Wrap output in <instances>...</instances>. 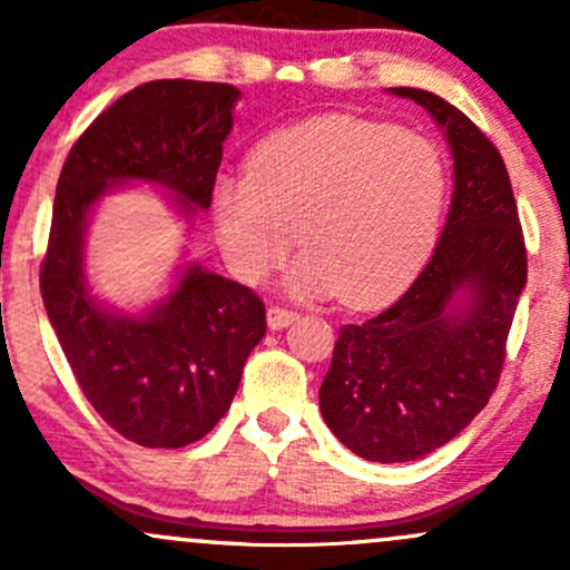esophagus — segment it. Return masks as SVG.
Listing matches in <instances>:
<instances>
[{"label":"esophagus","instance_id":"1","mask_svg":"<svg viewBox=\"0 0 570 570\" xmlns=\"http://www.w3.org/2000/svg\"><path fill=\"white\" fill-rule=\"evenodd\" d=\"M294 318H297V311H292V307H284V305L267 307V326H271V330H284V326H289Z\"/></svg>","mask_w":570,"mask_h":570}]
</instances>
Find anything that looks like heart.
Here are the masks:
<instances>
[{"label": "heart", "mask_w": 570, "mask_h": 570, "mask_svg": "<svg viewBox=\"0 0 570 570\" xmlns=\"http://www.w3.org/2000/svg\"><path fill=\"white\" fill-rule=\"evenodd\" d=\"M448 187V160L429 136L332 115L259 141L248 174L214 181L212 206L240 278L263 281L297 233L305 257L294 286L372 307L396 297L426 263Z\"/></svg>", "instance_id": "b5f03b06"}]
</instances>
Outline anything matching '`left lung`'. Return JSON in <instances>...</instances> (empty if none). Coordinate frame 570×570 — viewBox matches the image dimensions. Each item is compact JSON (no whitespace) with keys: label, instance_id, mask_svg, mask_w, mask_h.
<instances>
[{"label":"left lung","instance_id":"1","mask_svg":"<svg viewBox=\"0 0 570 570\" xmlns=\"http://www.w3.org/2000/svg\"><path fill=\"white\" fill-rule=\"evenodd\" d=\"M412 98L444 128L455 189L434 257L394 305L340 326L318 404L332 434L364 461L434 453L472 423L499 385L528 252L507 166L461 109L421 88ZM458 293L468 303L453 308Z\"/></svg>","mask_w":570,"mask_h":570}]
</instances>
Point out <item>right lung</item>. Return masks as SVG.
I'll return each instance as SVG.
<instances>
[{
    "label": "right lung",
    "mask_w": 570,
    "mask_h": 570,
    "mask_svg": "<svg viewBox=\"0 0 570 570\" xmlns=\"http://www.w3.org/2000/svg\"><path fill=\"white\" fill-rule=\"evenodd\" d=\"M238 98L227 82H144L85 128L58 176L39 265L45 311L85 399L141 448H185L217 426L265 337V303L189 265L144 316L107 311L85 284V227L107 189L134 179L174 189L187 214L212 206Z\"/></svg>",
    "instance_id": "right-lung-1"
}]
</instances>
